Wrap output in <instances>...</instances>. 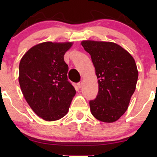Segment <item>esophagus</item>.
Returning <instances> with one entry per match:
<instances>
[{
	"label": "esophagus",
	"instance_id": "esophagus-1",
	"mask_svg": "<svg viewBox=\"0 0 157 157\" xmlns=\"http://www.w3.org/2000/svg\"><path fill=\"white\" fill-rule=\"evenodd\" d=\"M82 84H83V82H82V81H80V82H79L78 83H77V86H78L79 88H81L82 86Z\"/></svg>",
	"mask_w": 157,
	"mask_h": 157
}]
</instances>
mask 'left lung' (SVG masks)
Listing matches in <instances>:
<instances>
[{"instance_id":"8db88e82","label":"left lung","mask_w":157,"mask_h":157,"mask_svg":"<svg viewBox=\"0 0 157 157\" xmlns=\"http://www.w3.org/2000/svg\"><path fill=\"white\" fill-rule=\"evenodd\" d=\"M81 44L91 55L98 79L97 96L89 101L91 112L100 121H117L136 89L138 71L134 59L114 43L85 40Z\"/></svg>"}]
</instances>
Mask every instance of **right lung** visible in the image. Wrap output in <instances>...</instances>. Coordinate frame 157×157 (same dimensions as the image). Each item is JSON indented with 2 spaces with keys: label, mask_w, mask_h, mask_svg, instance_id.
Returning <instances> with one entry per match:
<instances>
[{
  "label": "right lung",
  "mask_w": 157,
  "mask_h": 157,
  "mask_svg": "<svg viewBox=\"0 0 157 157\" xmlns=\"http://www.w3.org/2000/svg\"><path fill=\"white\" fill-rule=\"evenodd\" d=\"M72 43L45 42L23 55L19 65L21 91L37 116L55 121L68 113L76 94L68 80V65L63 56Z\"/></svg>",
  "instance_id": "right-lung-1"
}]
</instances>
